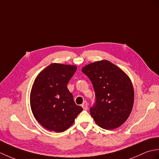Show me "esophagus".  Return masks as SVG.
Returning a JSON list of instances; mask_svg holds the SVG:
<instances>
[{
    "label": "esophagus",
    "mask_w": 159,
    "mask_h": 159,
    "mask_svg": "<svg viewBox=\"0 0 159 159\" xmlns=\"http://www.w3.org/2000/svg\"><path fill=\"white\" fill-rule=\"evenodd\" d=\"M82 107L83 108L84 110H87V109H88V103H87L86 101H85L83 104H82Z\"/></svg>",
    "instance_id": "34e87169"
}]
</instances>
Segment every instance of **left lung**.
I'll use <instances>...</instances> for the list:
<instances>
[{"label": "left lung", "instance_id": "left-lung-1", "mask_svg": "<svg viewBox=\"0 0 159 159\" xmlns=\"http://www.w3.org/2000/svg\"><path fill=\"white\" fill-rule=\"evenodd\" d=\"M96 93V103L90 113L97 125L106 130L121 126L129 117L134 104L131 80L119 67L107 60L84 66Z\"/></svg>", "mask_w": 159, "mask_h": 159}]
</instances>
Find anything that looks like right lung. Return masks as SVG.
I'll list each match as a JSON object with an SVG mask.
<instances>
[{"instance_id":"right-lung-1","label":"right lung","mask_w":159,"mask_h":159,"mask_svg":"<svg viewBox=\"0 0 159 159\" xmlns=\"http://www.w3.org/2000/svg\"><path fill=\"white\" fill-rule=\"evenodd\" d=\"M76 68L74 65L52 63L35 78L30 104L35 119L47 130L57 133L66 130L83 111L74 102L67 87Z\"/></svg>"}]
</instances>
